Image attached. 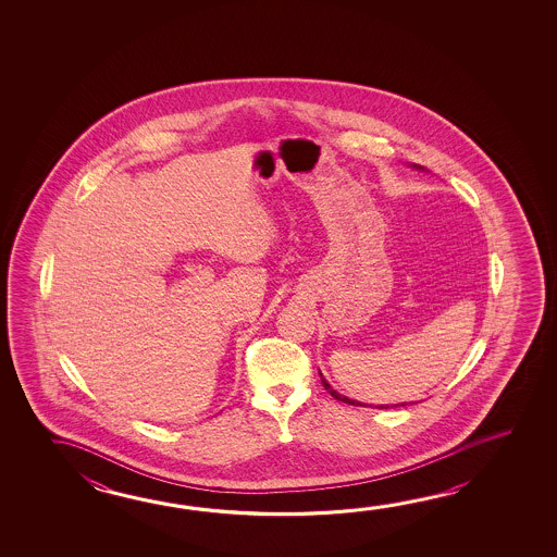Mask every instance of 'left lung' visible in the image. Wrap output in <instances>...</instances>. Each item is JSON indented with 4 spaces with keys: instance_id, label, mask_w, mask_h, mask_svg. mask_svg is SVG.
<instances>
[{
    "instance_id": "left-lung-1",
    "label": "left lung",
    "mask_w": 557,
    "mask_h": 557,
    "mask_svg": "<svg viewBox=\"0 0 557 557\" xmlns=\"http://www.w3.org/2000/svg\"><path fill=\"white\" fill-rule=\"evenodd\" d=\"M321 381H322V387H324V389L329 391V393H331V395H332V397H334V399L342 400V403H348V405H360V403H356V400H351V399H348V397H344V395H341V393H338V391L332 389L331 385H329V383H326V380H324V377H322V375H321ZM405 405H412V403H400V405H395V407H405ZM377 409H389V405H385V407H383V405H381V407H377Z\"/></svg>"
}]
</instances>
